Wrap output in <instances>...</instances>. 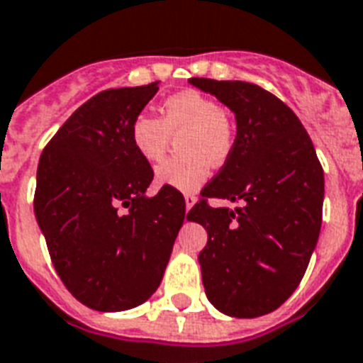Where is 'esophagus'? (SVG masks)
Segmentation results:
<instances>
[{
    "label": "esophagus",
    "instance_id": "obj_1",
    "mask_svg": "<svg viewBox=\"0 0 363 363\" xmlns=\"http://www.w3.org/2000/svg\"><path fill=\"white\" fill-rule=\"evenodd\" d=\"M195 202H196V196L191 195V193H187V195H185V210L189 211L191 208H193V204H195Z\"/></svg>",
    "mask_w": 363,
    "mask_h": 363
}]
</instances>
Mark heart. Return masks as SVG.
<instances>
[{
	"mask_svg": "<svg viewBox=\"0 0 363 363\" xmlns=\"http://www.w3.org/2000/svg\"><path fill=\"white\" fill-rule=\"evenodd\" d=\"M178 140L182 157L168 159L155 170L161 185L191 193L204 184L210 163H225L234 147V123L210 95L195 89L174 94L161 104V120L138 114L129 129L135 152L147 163H157L167 155L172 136Z\"/></svg>",
	"mask_w": 363,
	"mask_h": 363,
	"instance_id": "b5f03b06",
	"label": "heart"
}]
</instances>
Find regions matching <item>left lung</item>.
I'll return each instance as SVG.
<instances>
[{
    "label": "left lung",
    "instance_id": "1",
    "mask_svg": "<svg viewBox=\"0 0 363 363\" xmlns=\"http://www.w3.org/2000/svg\"><path fill=\"white\" fill-rule=\"evenodd\" d=\"M236 114V140L187 213L208 232L200 251L206 296L225 315L253 318L289 300L306 274L323 223L324 172L307 131L257 84L189 78ZM227 198L236 211L211 208Z\"/></svg>",
    "mask_w": 363,
    "mask_h": 363
}]
</instances>
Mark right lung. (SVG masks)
I'll return each mask as SVG.
<instances>
[{"instance_id": "1", "label": "right lung", "mask_w": 363, "mask_h": 363, "mask_svg": "<svg viewBox=\"0 0 363 363\" xmlns=\"http://www.w3.org/2000/svg\"><path fill=\"white\" fill-rule=\"evenodd\" d=\"M157 89L152 82L94 95L40 153L35 217L63 285L97 311H123L152 296L184 225L178 189L144 195L153 168L129 138Z\"/></svg>"}]
</instances>
